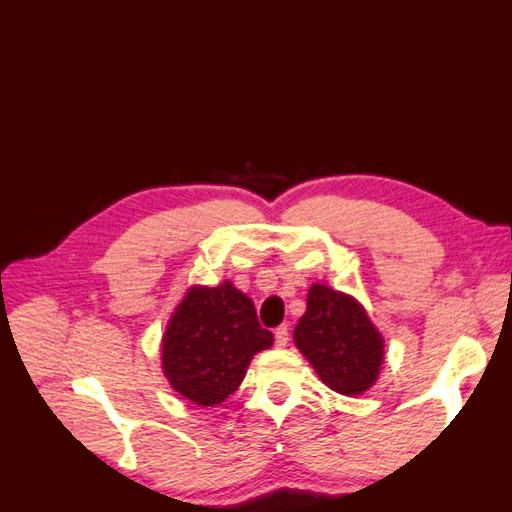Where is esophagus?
<instances>
[{
	"mask_svg": "<svg viewBox=\"0 0 512 512\" xmlns=\"http://www.w3.org/2000/svg\"><path fill=\"white\" fill-rule=\"evenodd\" d=\"M275 344L277 348H284L288 344V326H279L275 330Z\"/></svg>",
	"mask_w": 512,
	"mask_h": 512,
	"instance_id": "obj_1",
	"label": "esophagus"
}]
</instances>
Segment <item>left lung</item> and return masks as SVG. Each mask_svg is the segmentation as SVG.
<instances>
[{"label": "left lung", "mask_w": 512, "mask_h": 512, "mask_svg": "<svg viewBox=\"0 0 512 512\" xmlns=\"http://www.w3.org/2000/svg\"><path fill=\"white\" fill-rule=\"evenodd\" d=\"M295 346L317 377L339 395L357 397L382 373L386 342L357 297L313 284L306 313L295 326Z\"/></svg>", "instance_id": "8db88e82"}]
</instances>
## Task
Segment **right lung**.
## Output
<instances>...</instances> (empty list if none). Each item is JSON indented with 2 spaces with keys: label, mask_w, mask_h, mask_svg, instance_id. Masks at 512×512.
<instances>
[{
  "label": "right lung",
  "mask_w": 512,
  "mask_h": 512,
  "mask_svg": "<svg viewBox=\"0 0 512 512\" xmlns=\"http://www.w3.org/2000/svg\"><path fill=\"white\" fill-rule=\"evenodd\" d=\"M270 346L273 333L259 326L253 299L230 279L193 284L162 335V373L188 402L219 406L242 384L250 359Z\"/></svg>",
  "instance_id": "obj_1"
}]
</instances>
